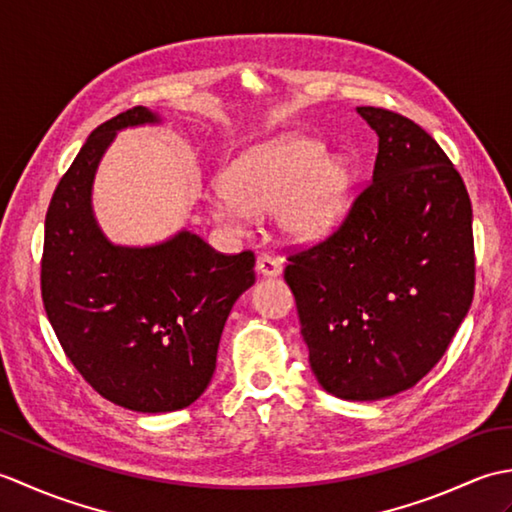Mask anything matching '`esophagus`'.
Instances as JSON below:
<instances>
[{
  "label": "esophagus",
  "mask_w": 512,
  "mask_h": 512,
  "mask_svg": "<svg viewBox=\"0 0 512 512\" xmlns=\"http://www.w3.org/2000/svg\"><path fill=\"white\" fill-rule=\"evenodd\" d=\"M257 270L262 275H266V277H275V275L281 273V262H279L277 257H273V255L262 253V255L257 257Z\"/></svg>",
  "instance_id": "34e87169"
}]
</instances>
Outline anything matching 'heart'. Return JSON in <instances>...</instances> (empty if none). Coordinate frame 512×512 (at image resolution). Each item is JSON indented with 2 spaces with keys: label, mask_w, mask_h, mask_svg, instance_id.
<instances>
[{
  "label": "heart",
  "mask_w": 512,
  "mask_h": 512,
  "mask_svg": "<svg viewBox=\"0 0 512 512\" xmlns=\"http://www.w3.org/2000/svg\"><path fill=\"white\" fill-rule=\"evenodd\" d=\"M317 140L286 138L239 156L226 171V184L211 193L215 217L246 222L253 211L277 209V222L295 242H314L339 222L350 189V162L323 158Z\"/></svg>",
  "instance_id": "obj_1"
}]
</instances>
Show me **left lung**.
<instances>
[{
    "label": "left lung",
    "mask_w": 512,
    "mask_h": 512,
    "mask_svg": "<svg viewBox=\"0 0 512 512\" xmlns=\"http://www.w3.org/2000/svg\"><path fill=\"white\" fill-rule=\"evenodd\" d=\"M358 114L378 134L374 176L334 233L292 250L284 279L321 387L378 400L427 376L471 308L473 209L420 125L385 107Z\"/></svg>",
    "instance_id": "obj_1"
}]
</instances>
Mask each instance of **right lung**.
Instances as JSON below:
<instances>
[{
    "mask_svg": "<svg viewBox=\"0 0 512 512\" xmlns=\"http://www.w3.org/2000/svg\"><path fill=\"white\" fill-rule=\"evenodd\" d=\"M138 105L90 134L46 213L41 299L85 383L114 405L162 413L189 407L215 372L233 303L255 284V255L217 253L189 231L158 246L105 239L92 215V182L118 129L156 123Z\"/></svg>",
    "mask_w": 512,
    "mask_h": 512,
    "instance_id": "obj_1",
    "label": "right lung"
}]
</instances>
